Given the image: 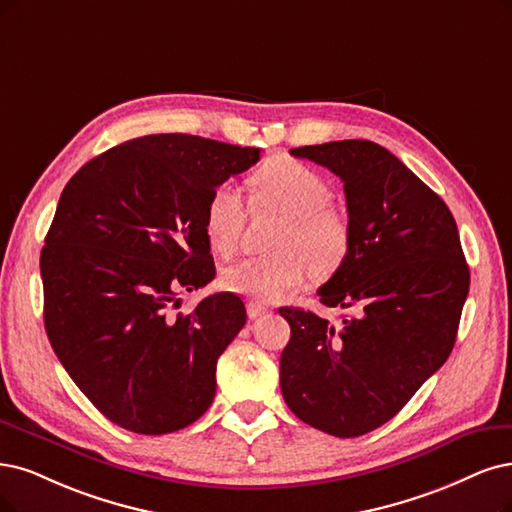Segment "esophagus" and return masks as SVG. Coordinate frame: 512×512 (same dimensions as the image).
Listing matches in <instances>:
<instances>
[{
    "mask_svg": "<svg viewBox=\"0 0 512 512\" xmlns=\"http://www.w3.org/2000/svg\"><path fill=\"white\" fill-rule=\"evenodd\" d=\"M246 312H249L251 318H259V316H263V314H268L270 310H268V306L259 304V301H251V304L246 306Z\"/></svg>",
    "mask_w": 512,
    "mask_h": 512,
    "instance_id": "1",
    "label": "esophagus"
}]
</instances>
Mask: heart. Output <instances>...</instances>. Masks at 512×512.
Masks as SVG:
<instances>
[{
  "instance_id": "b5f03b06",
  "label": "heart",
  "mask_w": 512,
  "mask_h": 512,
  "mask_svg": "<svg viewBox=\"0 0 512 512\" xmlns=\"http://www.w3.org/2000/svg\"><path fill=\"white\" fill-rule=\"evenodd\" d=\"M253 202L282 217L272 255L242 259L223 272V287L257 301H278L304 285L310 268L331 274L350 251V223L329 204L331 187L312 166L274 158L251 177ZM246 211L240 189L217 185L204 206V236L221 255L236 253Z\"/></svg>"
}]
</instances>
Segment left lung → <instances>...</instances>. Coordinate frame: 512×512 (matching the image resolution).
I'll list each match as a JSON object with an SVG mask.
<instances>
[{"label":"left lung","instance_id":"8db88e82","mask_svg":"<svg viewBox=\"0 0 512 512\" xmlns=\"http://www.w3.org/2000/svg\"><path fill=\"white\" fill-rule=\"evenodd\" d=\"M291 156L344 181L350 251L318 295L354 316L335 329L314 312L280 308L291 325L280 390L301 422L361 437L392 420L447 361L470 272L447 204L386 147L348 139Z\"/></svg>","mask_w":512,"mask_h":512}]
</instances>
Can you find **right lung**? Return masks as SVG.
<instances>
[{
	"mask_svg": "<svg viewBox=\"0 0 512 512\" xmlns=\"http://www.w3.org/2000/svg\"><path fill=\"white\" fill-rule=\"evenodd\" d=\"M261 149L183 132L107 149L65 185L40 257L54 354L107 420L137 434L194 424L217 390V358L246 323L234 293L177 314L215 278L204 236L213 189Z\"/></svg>",
	"mask_w": 512,
	"mask_h": 512,
	"instance_id": "obj_1",
	"label": "right lung"
}]
</instances>
